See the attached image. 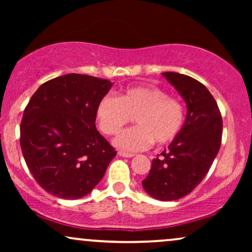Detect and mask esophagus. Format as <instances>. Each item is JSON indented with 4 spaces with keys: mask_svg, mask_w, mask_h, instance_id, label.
Segmentation results:
<instances>
[{
    "mask_svg": "<svg viewBox=\"0 0 252 252\" xmlns=\"http://www.w3.org/2000/svg\"><path fill=\"white\" fill-rule=\"evenodd\" d=\"M118 155L120 157H125V158H132L134 156L133 154H127V153H124V151H118Z\"/></svg>",
    "mask_w": 252,
    "mask_h": 252,
    "instance_id": "esophagus-1",
    "label": "esophagus"
}]
</instances>
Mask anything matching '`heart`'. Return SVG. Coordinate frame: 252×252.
Instances as JSON below:
<instances>
[{"mask_svg": "<svg viewBox=\"0 0 252 252\" xmlns=\"http://www.w3.org/2000/svg\"><path fill=\"white\" fill-rule=\"evenodd\" d=\"M135 118L133 127L115 140L120 149L136 153L149 148L154 141L163 146L173 141L185 123V109L156 86H136L124 91L119 98L105 95L96 108L99 129L106 135H118Z\"/></svg>", "mask_w": 252, "mask_h": 252, "instance_id": "obj_1", "label": "heart"}]
</instances>
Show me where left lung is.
I'll return each mask as SVG.
<instances>
[{
  "mask_svg": "<svg viewBox=\"0 0 252 252\" xmlns=\"http://www.w3.org/2000/svg\"><path fill=\"white\" fill-rule=\"evenodd\" d=\"M163 75L187 104V118L168 149L153 159L142 186L159 201L190 194L208 174L221 144L222 119L216 99L196 79L177 72Z\"/></svg>",
  "mask_w": 252,
  "mask_h": 252,
  "instance_id": "8db88e82",
  "label": "left lung"
}]
</instances>
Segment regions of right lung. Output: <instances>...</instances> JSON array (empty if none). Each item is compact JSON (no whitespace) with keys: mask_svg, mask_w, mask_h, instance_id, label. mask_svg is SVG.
I'll return each instance as SVG.
<instances>
[{"mask_svg":"<svg viewBox=\"0 0 252 252\" xmlns=\"http://www.w3.org/2000/svg\"><path fill=\"white\" fill-rule=\"evenodd\" d=\"M112 85L70 73L44 82L31 97L20 147L33 178L49 194L81 198L104 177L117 151L96 129V108Z\"/></svg>","mask_w":252,"mask_h":252,"instance_id":"add662e5","label":"right lung"}]
</instances>
